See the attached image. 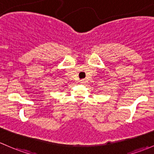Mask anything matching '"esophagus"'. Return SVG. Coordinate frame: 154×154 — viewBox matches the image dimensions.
I'll return each mask as SVG.
<instances>
[{"mask_svg":"<svg viewBox=\"0 0 154 154\" xmlns=\"http://www.w3.org/2000/svg\"><path fill=\"white\" fill-rule=\"evenodd\" d=\"M80 82H81V83H82V84L85 83V79H82V80H81Z\"/></svg>","mask_w":154,"mask_h":154,"instance_id":"obj_1","label":"esophagus"}]
</instances>
